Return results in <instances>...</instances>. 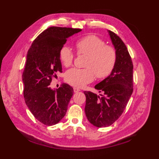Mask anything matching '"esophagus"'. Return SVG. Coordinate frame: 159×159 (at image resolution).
<instances>
[{
  "label": "esophagus",
  "mask_w": 159,
  "mask_h": 159,
  "mask_svg": "<svg viewBox=\"0 0 159 159\" xmlns=\"http://www.w3.org/2000/svg\"><path fill=\"white\" fill-rule=\"evenodd\" d=\"M80 89L79 88H77V87H74V92L75 93L79 92H80Z\"/></svg>",
  "instance_id": "obj_1"
}]
</instances>
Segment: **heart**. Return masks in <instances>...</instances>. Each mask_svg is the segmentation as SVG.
<instances>
[{
	"label": "heart",
	"mask_w": 159,
	"mask_h": 159,
	"mask_svg": "<svg viewBox=\"0 0 159 159\" xmlns=\"http://www.w3.org/2000/svg\"><path fill=\"white\" fill-rule=\"evenodd\" d=\"M78 55H86L85 68H72L67 70L65 79L70 85L81 87L92 82L95 76L98 79L109 76L117 62V52L113 46L105 44L102 39L95 35H87L75 43ZM59 59L64 66L72 65L74 55L68 46H63L59 50Z\"/></svg>",
	"instance_id": "heart-1"
}]
</instances>
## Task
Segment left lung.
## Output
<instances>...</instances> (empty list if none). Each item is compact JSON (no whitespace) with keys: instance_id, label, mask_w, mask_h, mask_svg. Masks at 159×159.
I'll return each mask as SVG.
<instances>
[{"instance_id":"left-lung-1","label":"left lung","mask_w":159,"mask_h":159,"mask_svg":"<svg viewBox=\"0 0 159 159\" xmlns=\"http://www.w3.org/2000/svg\"><path fill=\"white\" fill-rule=\"evenodd\" d=\"M117 52V62L113 72L95 88L102 92L100 96L85 91V108L87 120L93 126L107 127L113 124L126 108L133 92V65L126 46L114 32L109 31Z\"/></svg>"}]
</instances>
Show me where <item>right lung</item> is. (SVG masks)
Returning <instances> with one entry per match:
<instances>
[{"label": "right lung", "instance_id": "add662e5", "mask_svg": "<svg viewBox=\"0 0 159 159\" xmlns=\"http://www.w3.org/2000/svg\"><path fill=\"white\" fill-rule=\"evenodd\" d=\"M81 31L51 26L37 37L29 48L22 73L25 103L40 122L46 126L57 124L65 116L73 88L63 83L58 89L50 85L57 73L62 72L59 50L67 38Z\"/></svg>", "mask_w": 159, "mask_h": 159}]
</instances>
